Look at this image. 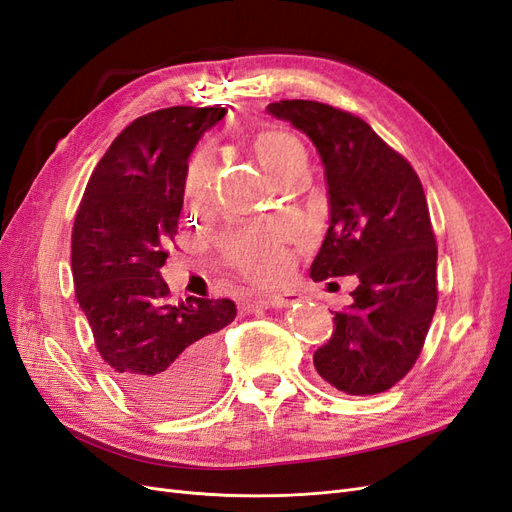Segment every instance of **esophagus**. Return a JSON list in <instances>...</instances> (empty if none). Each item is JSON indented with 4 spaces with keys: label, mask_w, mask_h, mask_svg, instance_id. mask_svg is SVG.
<instances>
[{
    "label": "esophagus",
    "mask_w": 512,
    "mask_h": 512,
    "mask_svg": "<svg viewBox=\"0 0 512 512\" xmlns=\"http://www.w3.org/2000/svg\"><path fill=\"white\" fill-rule=\"evenodd\" d=\"M301 294L297 292H282V294H256V297H247L239 303V309L245 314L254 312L258 307H288L292 303H299Z\"/></svg>",
    "instance_id": "obj_1"
}]
</instances>
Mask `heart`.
Returning a JSON list of instances; mask_svg holds the SVG:
<instances>
[{
  "instance_id": "obj_1",
  "label": "heart",
  "mask_w": 512,
  "mask_h": 512,
  "mask_svg": "<svg viewBox=\"0 0 512 512\" xmlns=\"http://www.w3.org/2000/svg\"><path fill=\"white\" fill-rule=\"evenodd\" d=\"M260 164L280 183L301 168H307V151L297 136L286 130H265L254 141ZM211 166V153L198 151L190 162L185 179V198L192 207H198L205 196V177ZM288 230L280 224L252 226L228 235L220 254L224 265L235 269L252 282H273L282 277L288 267V254L284 250Z\"/></svg>"
}]
</instances>
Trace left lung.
<instances>
[{
  "label": "left lung",
  "instance_id": "8db88e82",
  "mask_svg": "<svg viewBox=\"0 0 512 512\" xmlns=\"http://www.w3.org/2000/svg\"><path fill=\"white\" fill-rule=\"evenodd\" d=\"M267 111L307 134L324 166L331 224L309 275L359 277L314 354L316 371L348 395L389 391L416 363L438 305V247L421 179L352 113L314 100Z\"/></svg>",
  "mask_w": 512,
  "mask_h": 512
}]
</instances>
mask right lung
<instances>
[{
  "mask_svg": "<svg viewBox=\"0 0 512 512\" xmlns=\"http://www.w3.org/2000/svg\"><path fill=\"white\" fill-rule=\"evenodd\" d=\"M222 106H170L134 119L98 162L72 228L74 292L121 389L147 410L185 414L220 382L230 299L173 305L160 269L175 241L188 160Z\"/></svg>",
  "mask_w": 512,
  "mask_h": 512,
  "instance_id": "obj_1",
  "label": "right lung"
}]
</instances>
